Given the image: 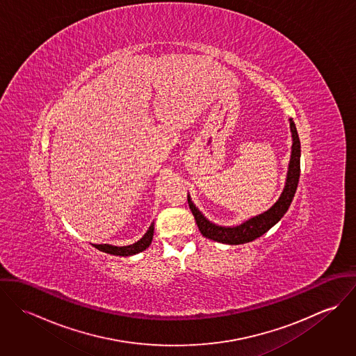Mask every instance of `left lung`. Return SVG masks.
I'll use <instances>...</instances> for the list:
<instances>
[{
  "instance_id": "8db88e82",
  "label": "left lung",
  "mask_w": 356,
  "mask_h": 356,
  "mask_svg": "<svg viewBox=\"0 0 356 356\" xmlns=\"http://www.w3.org/2000/svg\"><path fill=\"white\" fill-rule=\"evenodd\" d=\"M291 122V131H292V138H293V145H292V154H291V161H289V170H288V178H286V185L285 189L278 199V202L274 204L268 211L254 216L252 219L244 222L240 226L236 227H222L211 223L203 216V213L195 207L192 203L191 197L188 196V203L189 208L196 219V223L199 226V230L202 232L204 237L223 243V244H230V245H238V244H245L250 241H254L257 237L263 236L266 232H268L288 211L289 205L293 200V196L298 189L299 178H300V140L299 134L295 126V122L289 119Z\"/></svg>"
}]
</instances>
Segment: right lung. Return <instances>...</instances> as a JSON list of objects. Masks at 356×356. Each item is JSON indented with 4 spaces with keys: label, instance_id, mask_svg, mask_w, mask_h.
Listing matches in <instances>:
<instances>
[{
    "label": "right lung",
    "instance_id": "obj_1",
    "mask_svg": "<svg viewBox=\"0 0 356 356\" xmlns=\"http://www.w3.org/2000/svg\"><path fill=\"white\" fill-rule=\"evenodd\" d=\"M153 238V225H151L149 230L145 233V236L137 241L136 244L133 245H127V247H112V245H108V244H95V247L97 250H100L105 254H116V256H130V254H138V252H143L145 251L151 243H152Z\"/></svg>",
    "mask_w": 356,
    "mask_h": 356
}]
</instances>
